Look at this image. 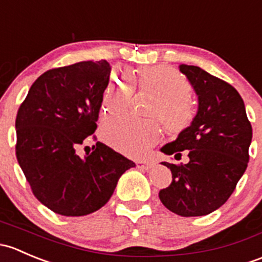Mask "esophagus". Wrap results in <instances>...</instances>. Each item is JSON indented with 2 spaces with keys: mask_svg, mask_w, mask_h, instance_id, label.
<instances>
[{
  "mask_svg": "<svg viewBox=\"0 0 262 262\" xmlns=\"http://www.w3.org/2000/svg\"><path fill=\"white\" fill-rule=\"evenodd\" d=\"M152 161H142V163H139V165H137V168L140 169H145V170H149V169L152 166Z\"/></svg>",
  "mask_w": 262,
  "mask_h": 262,
  "instance_id": "34e87169",
  "label": "esophagus"
}]
</instances>
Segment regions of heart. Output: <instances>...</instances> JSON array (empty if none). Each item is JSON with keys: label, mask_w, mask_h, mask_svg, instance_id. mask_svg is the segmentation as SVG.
<instances>
[{"label": "heart", "mask_w": 262, "mask_h": 262, "mask_svg": "<svg viewBox=\"0 0 262 262\" xmlns=\"http://www.w3.org/2000/svg\"><path fill=\"white\" fill-rule=\"evenodd\" d=\"M134 84L155 97L150 116L160 118L171 135L187 131L195 117V108L188 96L191 87L187 78L169 66L140 68L134 77ZM134 93V85L123 73L112 72L103 93V107L108 115L126 111ZM104 140L120 152L139 158L159 141L161 128L156 121H136L130 117L110 118L102 128Z\"/></svg>", "instance_id": "1"}]
</instances>
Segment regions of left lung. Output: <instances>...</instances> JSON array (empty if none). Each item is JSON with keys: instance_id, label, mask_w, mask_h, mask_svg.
Instances as JSON below:
<instances>
[{"instance_id": "left-lung-1", "label": "left lung", "mask_w": 262, "mask_h": 262, "mask_svg": "<svg viewBox=\"0 0 262 262\" xmlns=\"http://www.w3.org/2000/svg\"><path fill=\"white\" fill-rule=\"evenodd\" d=\"M179 69L198 96V112L187 131L161 147L177 160L185 151L189 161L161 163L172 180L159 198L175 214L198 217L220 208L233 193L249 163L252 127L244 99L231 84L199 67L182 64Z\"/></svg>"}]
</instances>
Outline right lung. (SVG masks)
<instances>
[{
	"label": "right lung",
	"mask_w": 262,
	"mask_h": 262,
	"mask_svg": "<svg viewBox=\"0 0 262 262\" xmlns=\"http://www.w3.org/2000/svg\"><path fill=\"white\" fill-rule=\"evenodd\" d=\"M110 73L106 60L50 69L17 111L16 158L34 195L54 213L79 217L98 211L121 175L135 166L99 141L84 158L77 155L97 128Z\"/></svg>",
	"instance_id": "add662e5"
}]
</instances>
